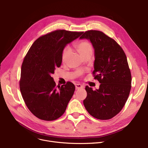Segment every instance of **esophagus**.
<instances>
[{"instance_id": "34e87169", "label": "esophagus", "mask_w": 148, "mask_h": 148, "mask_svg": "<svg viewBox=\"0 0 148 148\" xmlns=\"http://www.w3.org/2000/svg\"><path fill=\"white\" fill-rule=\"evenodd\" d=\"M75 89L76 90H78V89L83 88V86L80 84H75Z\"/></svg>"}]
</instances>
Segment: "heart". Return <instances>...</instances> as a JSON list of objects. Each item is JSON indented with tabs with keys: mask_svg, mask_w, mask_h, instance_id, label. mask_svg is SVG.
I'll use <instances>...</instances> for the list:
<instances>
[{
	"mask_svg": "<svg viewBox=\"0 0 148 148\" xmlns=\"http://www.w3.org/2000/svg\"><path fill=\"white\" fill-rule=\"evenodd\" d=\"M75 47L82 57L88 55V54H92V47L88 41H84L80 42L76 45ZM70 53H71V49L69 47L67 46L64 49L62 54V61L63 63H66L68 61Z\"/></svg>",
	"mask_w": 148,
	"mask_h": 148,
	"instance_id": "heart-1",
	"label": "heart"
}]
</instances>
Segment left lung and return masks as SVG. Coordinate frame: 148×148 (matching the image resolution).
I'll use <instances>...</instances> for the list:
<instances>
[{"instance_id":"8db88e82","label":"left lung","mask_w":148,"mask_h":148,"mask_svg":"<svg viewBox=\"0 0 148 148\" xmlns=\"http://www.w3.org/2000/svg\"><path fill=\"white\" fill-rule=\"evenodd\" d=\"M80 39L89 40L93 46V74L101 83L95 90L86 86L87 97L83 104L93 117L111 119L122 109L131 90V75L127 56L117 42L100 31H86Z\"/></svg>"}]
</instances>
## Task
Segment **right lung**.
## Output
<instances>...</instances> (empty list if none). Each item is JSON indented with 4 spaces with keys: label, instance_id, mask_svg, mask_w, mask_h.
I'll list each match as a JSON object with an SVG mask.
<instances>
[{
    "label": "right lung",
    "instance_id": "obj_1",
    "mask_svg": "<svg viewBox=\"0 0 148 148\" xmlns=\"http://www.w3.org/2000/svg\"><path fill=\"white\" fill-rule=\"evenodd\" d=\"M83 33L55 30L37 39L26 54L21 68L20 89L29 110L38 118L56 120L65 112L75 86L68 82L56 86L51 75L60 66L66 45Z\"/></svg>",
    "mask_w": 148,
    "mask_h": 148
}]
</instances>
